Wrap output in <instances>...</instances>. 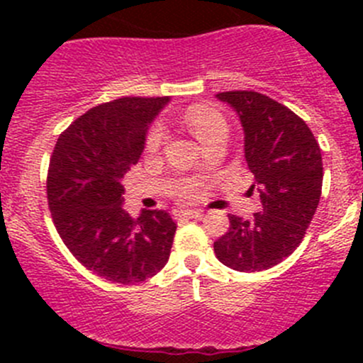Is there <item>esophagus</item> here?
<instances>
[{"instance_id": "obj_1", "label": "esophagus", "mask_w": 363, "mask_h": 363, "mask_svg": "<svg viewBox=\"0 0 363 363\" xmlns=\"http://www.w3.org/2000/svg\"><path fill=\"white\" fill-rule=\"evenodd\" d=\"M177 216H184V218H191V219H200L203 216L202 211H175Z\"/></svg>"}]
</instances>
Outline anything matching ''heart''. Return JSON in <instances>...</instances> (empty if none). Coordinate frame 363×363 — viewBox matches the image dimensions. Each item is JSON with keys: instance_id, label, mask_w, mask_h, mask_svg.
<instances>
[{"instance_id": "1", "label": "heart", "mask_w": 363, "mask_h": 363, "mask_svg": "<svg viewBox=\"0 0 363 363\" xmlns=\"http://www.w3.org/2000/svg\"><path fill=\"white\" fill-rule=\"evenodd\" d=\"M182 121L203 145L211 144V140H214L218 135L226 133L225 117L221 116V112L216 111L214 107H208V105H191L182 113ZM163 138L164 128L161 124L151 126V130L147 131V137H145V151H158L160 145L163 144Z\"/></svg>"}]
</instances>
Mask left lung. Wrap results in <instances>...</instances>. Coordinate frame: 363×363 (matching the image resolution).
Segmentation results:
<instances>
[{
    "label": "left lung",
    "instance_id": "left-lung-1",
    "mask_svg": "<svg viewBox=\"0 0 363 363\" xmlns=\"http://www.w3.org/2000/svg\"><path fill=\"white\" fill-rule=\"evenodd\" d=\"M216 96L239 113L244 156L255 175L262 212L228 216L230 228L214 242L223 265L259 272L290 256L306 235L321 196L323 163L313 131L295 112L256 91Z\"/></svg>",
    "mask_w": 363,
    "mask_h": 363
}]
</instances>
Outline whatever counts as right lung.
<instances>
[{
	"instance_id": "obj_1",
	"label": "right lung",
	"mask_w": 363,
	"mask_h": 363,
	"mask_svg": "<svg viewBox=\"0 0 363 363\" xmlns=\"http://www.w3.org/2000/svg\"><path fill=\"white\" fill-rule=\"evenodd\" d=\"M168 96H124L87 111L60 135L47 172L54 226L87 270L119 284L156 276L177 225L164 211L123 208L121 179L140 160L149 123Z\"/></svg>"
}]
</instances>
